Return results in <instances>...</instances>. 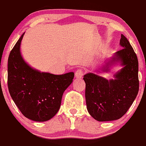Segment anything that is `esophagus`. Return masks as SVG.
Here are the masks:
<instances>
[{
    "instance_id": "obj_1",
    "label": "esophagus",
    "mask_w": 146,
    "mask_h": 146,
    "mask_svg": "<svg viewBox=\"0 0 146 146\" xmlns=\"http://www.w3.org/2000/svg\"><path fill=\"white\" fill-rule=\"evenodd\" d=\"M84 74L83 71L82 69H78V70L75 72V77L77 79H81V78L83 77Z\"/></svg>"
}]
</instances>
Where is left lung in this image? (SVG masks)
Returning a JSON list of instances; mask_svg holds the SVG:
<instances>
[{
  "mask_svg": "<svg viewBox=\"0 0 146 146\" xmlns=\"http://www.w3.org/2000/svg\"><path fill=\"white\" fill-rule=\"evenodd\" d=\"M122 49L105 61V64L96 70L108 73L113 65L122 68L110 80L94 73L84 75L85 98L90 115L99 122L116 120L126 113L138 93V61L129 41L121 35Z\"/></svg>",
  "mask_w": 146,
  "mask_h": 146,
  "instance_id": "left-lung-1",
  "label": "left lung"
}]
</instances>
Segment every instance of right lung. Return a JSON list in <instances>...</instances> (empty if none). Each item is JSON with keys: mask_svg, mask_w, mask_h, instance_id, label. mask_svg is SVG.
I'll use <instances>...</instances> for the list:
<instances>
[{"mask_svg": "<svg viewBox=\"0 0 146 146\" xmlns=\"http://www.w3.org/2000/svg\"><path fill=\"white\" fill-rule=\"evenodd\" d=\"M22 35L8 59V87L11 97L26 118L45 122L58 112L63 94L72 83L74 73L63 75L41 72L28 64L22 56Z\"/></svg>", "mask_w": 146, "mask_h": 146, "instance_id": "obj_1", "label": "right lung"}]
</instances>
